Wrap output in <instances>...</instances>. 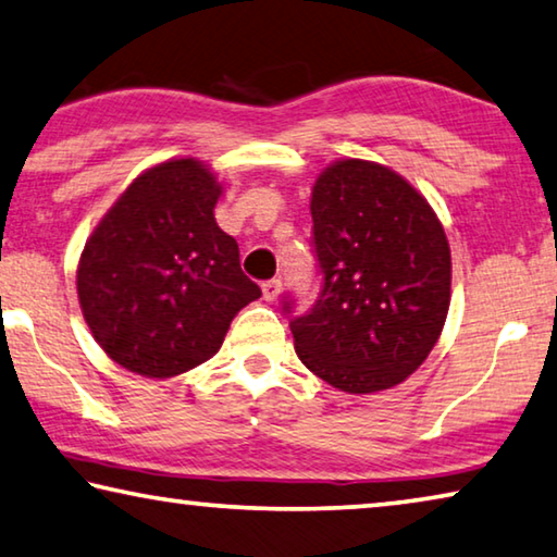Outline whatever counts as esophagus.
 Segmentation results:
<instances>
[{
  "instance_id": "1",
  "label": "esophagus",
  "mask_w": 557,
  "mask_h": 557,
  "mask_svg": "<svg viewBox=\"0 0 557 557\" xmlns=\"http://www.w3.org/2000/svg\"><path fill=\"white\" fill-rule=\"evenodd\" d=\"M282 293V282L280 280H268L262 282V297L268 299V302H275Z\"/></svg>"
}]
</instances>
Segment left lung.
Wrapping results in <instances>:
<instances>
[{
  "label": "left lung",
  "instance_id": "obj_1",
  "mask_svg": "<svg viewBox=\"0 0 557 557\" xmlns=\"http://www.w3.org/2000/svg\"><path fill=\"white\" fill-rule=\"evenodd\" d=\"M310 210L322 289L310 312L289 320L297 357L334 389H392L444 330L451 302L444 225L409 181L359 158L324 168Z\"/></svg>",
  "mask_w": 557,
  "mask_h": 557
}]
</instances>
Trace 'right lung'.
Wrapping results in <instances>:
<instances>
[{"label": "right lung", "mask_w": 557, "mask_h": 557, "mask_svg": "<svg viewBox=\"0 0 557 557\" xmlns=\"http://www.w3.org/2000/svg\"><path fill=\"white\" fill-rule=\"evenodd\" d=\"M223 185L196 158L140 173L88 237L76 289L94 339L128 372L165 379L215 355L262 293L215 223Z\"/></svg>", "instance_id": "obj_1"}]
</instances>
